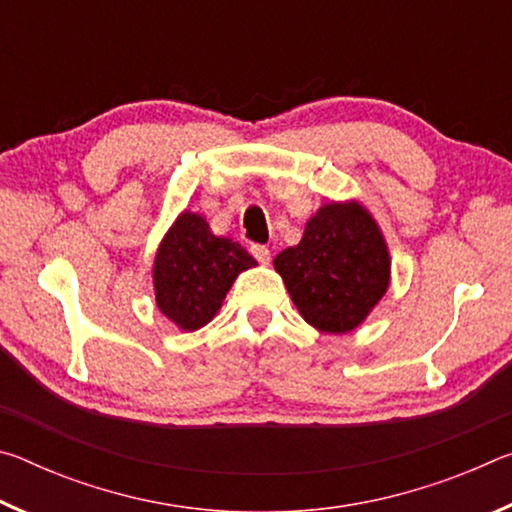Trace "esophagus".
<instances>
[{
    "label": "esophagus",
    "instance_id": "obj_1",
    "mask_svg": "<svg viewBox=\"0 0 512 512\" xmlns=\"http://www.w3.org/2000/svg\"><path fill=\"white\" fill-rule=\"evenodd\" d=\"M250 253H253V257L257 259L259 264H268V262H271V250H268L266 246H259V244L250 246Z\"/></svg>",
    "mask_w": 512,
    "mask_h": 512
}]
</instances>
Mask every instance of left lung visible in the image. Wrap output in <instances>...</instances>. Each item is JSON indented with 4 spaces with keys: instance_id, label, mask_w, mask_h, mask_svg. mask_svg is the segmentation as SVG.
<instances>
[{
    "instance_id": "1",
    "label": "left lung",
    "mask_w": 512,
    "mask_h": 512,
    "mask_svg": "<svg viewBox=\"0 0 512 512\" xmlns=\"http://www.w3.org/2000/svg\"><path fill=\"white\" fill-rule=\"evenodd\" d=\"M300 316L325 334L357 329L391 284V255L359 201L318 207L298 246L273 259Z\"/></svg>"
}]
</instances>
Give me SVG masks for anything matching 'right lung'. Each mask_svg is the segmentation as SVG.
Instances as JSON below:
<instances>
[{
  "mask_svg": "<svg viewBox=\"0 0 512 512\" xmlns=\"http://www.w3.org/2000/svg\"><path fill=\"white\" fill-rule=\"evenodd\" d=\"M253 266L257 262L244 246L212 235L201 214L185 210L155 253V305L183 332H196L219 314L239 273Z\"/></svg>",
  "mask_w": 512,
  "mask_h": 512,
  "instance_id": "obj_1",
  "label": "right lung"
}]
</instances>
